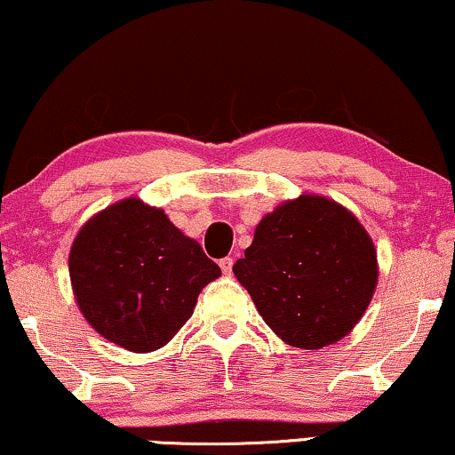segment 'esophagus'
<instances>
[{"instance_id":"1","label":"esophagus","mask_w":455,"mask_h":455,"mask_svg":"<svg viewBox=\"0 0 455 455\" xmlns=\"http://www.w3.org/2000/svg\"><path fill=\"white\" fill-rule=\"evenodd\" d=\"M220 267H221V271H223V275H232V267H234V259H221L220 260Z\"/></svg>"}]
</instances>
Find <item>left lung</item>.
I'll list each match as a JSON object with an SVG mask.
<instances>
[{
    "label": "left lung",
    "instance_id": "left-lung-1",
    "mask_svg": "<svg viewBox=\"0 0 455 455\" xmlns=\"http://www.w3.org/2000/svg\"><path fill=\"white\" fill-rule=\"evenodd\" d=\"M378 273L371 235L347 207L320 195H299L262 217L234 265L267 326L307 351L357 326Z\"/></svg>",
    "mask_w": 455,
    "mask_h": 455
}]
</instances>
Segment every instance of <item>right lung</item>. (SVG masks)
Segmentation results:
<instances>
[{
    "mask_svg": "<svg viewBox=\"0 0 455 455\" xmlns=\"http://www.w3.org/2000/svg\"><path fill=\"white\" fill-rule=\"evenodd\" d=\"M221 268L160 207L137 196L92 215L69 250L77 307L94 331L131 353L176 337Z\"/></svg>",
    "mask_w": 455,
    "mask_h": 455,
    "instance_id": "obj_1",
    "label": "right lung"
}]
</instances>
